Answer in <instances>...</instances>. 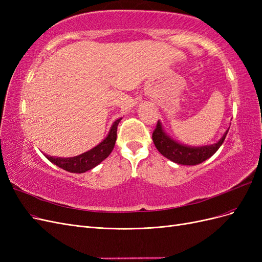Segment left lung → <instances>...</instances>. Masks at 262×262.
I'll use <instances>...</instances> for the list:
<instances>
[{
    "label": "left lung",
    "mask_w": 262,
    "mask_h": 262,
    "mask_svg": "<svg viewBox=\"0 0 262 262\" xmlns=\"http://www.w3.org/2000/svg\"><path fill=\"white\" fill-rule=\"evenodd\" d=\"M228 129L216 143L203 146H189L186 144H181L176 140H173L171 137H169L165 132L161 121H158L152 138L158 152L163 156L176 164L192 166L207 161L208 158H210L216 152L220 146L223 144Z\"/></svg>",
    "instance_id": "obj_1"
}]
</instances>
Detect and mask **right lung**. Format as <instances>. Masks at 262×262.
<instances>
[{"mask_svg":"<svg viewBox=\"0 0 262 262\" xmlns=\"http://www.w3.org/2000/svg\"><path fill=\"white\" fill-rule=\"evenodd\" d=\"M122 118H119L113 123L112 128H110L107 137L102 140L99 144H97L92 149L87 150V152L77 155L74 157H55V156H49L47 154H43L48 160L57 165L58 167L64 169L70 172L75 173H82L90 169H93L96 167L98 164H100L102 161L106 160L109 156V154L113 152L115 147V143L117 140V126L120 122Z\"/></svg>","mask_w":262,"mask_h":262,"instance_id":"obj_1","label":"right lung"}]
</instances>
